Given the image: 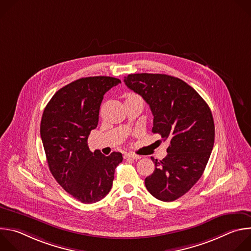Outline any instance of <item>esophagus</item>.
Listing matches in <instances>:
<instances>
[{
  "mask_svg": "<svg viewBox=\"0 0 251 251\" xmlns=\"http://www.w3.org/2000/svg\"><path fill=\"white\" fill-rule=\"evenodd\" d=\"M124 158H125V159H133V160H139V159H140V156H138V155H135V154H131V153H128V154H125Z\"/></svg>",
  "mask_w": 251,
  "mask_h": 251,
  "instance_id": "34e87169",
  "label": "esophagus"
}]
</instances>
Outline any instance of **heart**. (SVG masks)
Instances as JSON below:
<instances>
[{
	"instance_id": "heart-1",
	"label": "heart",
	"mask_w": 251,
	"mask_h": 251,
	"mask_svg": "<svg viewBox=\"0 0 251 251\" xmlns=\"http://www.w3.org/2000/svg\"><path fill=\"white\" fill-rule=\"evenodd\" d=\"M134 96H138V95H136L135 93H128V94H127V98H128V97H134Z\"/></svg>"
}]
</instances>
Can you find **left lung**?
Returning a JSON list of instances; mask_svg holds the SVG:
<instances>
[{"mask_svg":"<svg viewBox=\"0 0 251 251\" xmlns=\"http://www.w3.org/2000/svg\"><path fill=\"white\" fill-rule=\"evenodd\" d=\"M124 82L149 104L154 116L152 132L170 141L163 160L151 158L155 170L145 178V186L156 199L173 201L188 193L205 169L214 142L211 111L180 78L136 74L126 76Z\"/></svg>","mask_w":251,"mask_h":251,"instance_id":"obj_1","label":"left lung"}]
</instances>
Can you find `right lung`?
I'll return each instance as SVG.
<instances>
[{
	"label": "right lung",
	"instance_id": "obj_1",
	"mask_svg": "<svg viewBox=\"0 0 251 251\" xmlns=\"http://www.w3.org/2000/svg\"><path fill=\"white\" fill-rule=\"evenodd\" d=\"M121 83L110 76L83 77L60 88L43 113L41 138L50 173L77 201L93 203L112 188L114 172L122 162L119 152L104 156L87 144L98 124L104 94Z\"/></svg>",
	"mask_w": 251,
	"mask_h": 251
}]
</instances>
